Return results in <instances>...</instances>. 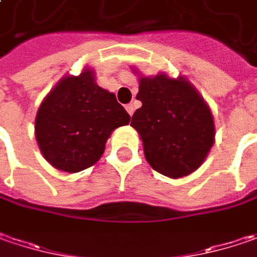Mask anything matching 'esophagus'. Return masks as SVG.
<instances>
[{
    "mask_svg": "<svg viewBox=\"0 0 257 257\" xmlns=\"http://www.w3.org/2000/svg\"><path fill=\"white\" fill-rule=\"evenodd\" d=\"M125 109H127V112H128L130 115H133V112H135V105H133V104H127V105H125Z\"/></svg>",
    "mask_w": 257,
    "mask_h": 257,
    "instance_id": "esophagus-1",
    "label": "esophagus"
}]
</instances>
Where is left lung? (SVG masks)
<instances>
[{"mask_svg":"<svg viewBox=\"0 0 257 257\" xmlns=\"http://www.w3.org/2000/svg\"><path fill=\"white\" fill-rule=\"evenodd\" d=\"M132 124L143 140L150 166L165 176L182 178L207 158L214 145V120L208 105L184 78H140Z\"/></svg>","mask_w":257,"mask_h":257,"instance_id":"1","label":"left lung"}]
</instances>
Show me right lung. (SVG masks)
Masks as SVG:
<instances>
[{
  "label": "right lung",
  "instance_id": "right-lung-1",
  "mask_svg": "<svg viewBox=\"0 0 257 257\" xmlns=\"http://www.w3.org/2000/svg\"><path fill=\"white\" fill-rule=\"evenodd\" d=\"M130 122L112 92L94 82L91 71L62 79L36 115V139L45 159L65 172H81L104 153L111 132Z\"/></svg>",
  "mask_w": 257,
  "mask_h": 257
}]
</instances>
